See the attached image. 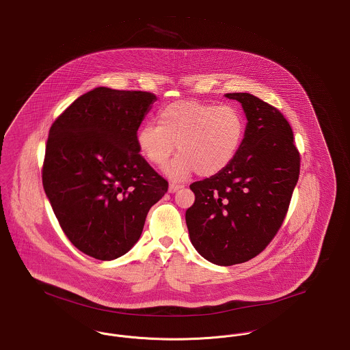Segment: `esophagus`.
<instances>
[{"instance_id":"1","label":"esophagus","mask_w":350,"mask_h":350,"mask_svg":"<svg viewBox=\"0 0 350 350\" xmlns=\"http://www.w3.org/2000/svg\"><path fill=\"white\" fill-rule=\"evenodd\" d=\"M181 187H183V185H178V183L172 182V183H169V193H176V191L180 190Z\"/></svg>"}]
</instances>
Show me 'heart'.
Instances as JSON below:
<instances>
[{"label":"heart","instance_id":"b5f03b06","mask_svg":"<svg viewBox=\"0 0 350 350\" xmlns=\"http://www.w3.org/2000/svg\"><path fill=\"white\" fill-rule=\"evenodd\" d=\"M157 123L140 127L137 144L154 167H164L177 144L180 154L167 168L173 180H185L196 170L200 176L224 170L236 156L245 129L234 107L194 100L169 104L157 114Z\"/></svg>","mask_w":350,"mask_h":350}]
</instances>
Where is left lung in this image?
Returning a JSON list of instances; mask_svg holds the SVG:
<instances>
[{
	"label": "left lung",
	"instance_id": "8db88e82",
	"mask_svg": "<svg viewBox=\"0 0 350 350\" xmlns=\"http://www.w3.org/2000/svg\"><path fill=\"white\" fill-rule=\"evenodd\" d=\"M225 96L242 104L245 138L224 170L190 185L196 202L186 211V224L203 258L233 266L255 258L278 234L299 177L301 156L278 108L246 92Z\"/></svg>",
	"mask_w": 350,
	"mask_h": 350
}]
</instances>
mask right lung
<instances>
[{
    "instance_id": "add662e5",
    "label": "right lung",
    "mask_w": 350,
    "mask_h": 350,
    "mask_svg": "<svg viewBox=\"0 0 350 350\" xmlns=\"http://www.w3.org/2000/svg\"><path fill=\"white\" fill-rule=\"evenodd\" d=\"M156 96L98 87L51 126L42 186L71 243L113 260L139 239L147 213L168 181L139 154L137 134Z\"/></svg>"
}]
</instances>
